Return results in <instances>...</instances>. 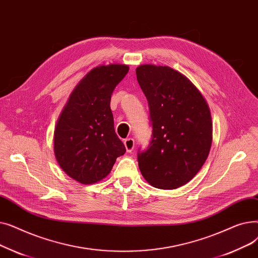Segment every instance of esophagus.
<instances>
[{
	"label": "esophagus",
	"instance_id": "esophagus-1",
	"mask_svg": "<svg viewBox=\"0 0 258 258\" xmlns=\"http://www.w3.org/2000/svg\"><path fill=\"white\" fill-rule=\"evenodd\" d=\"M124 146L126 148V152L127 153H132V151L134 150V146H135V141L132 138L125 139L124 140Z\"/></svg>",
	"mask_w": 258,
	"mask_h": 258
}]
</instances>
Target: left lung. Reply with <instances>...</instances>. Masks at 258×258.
Wrapping results in <instances>:
<instances>
[{
    "instance_id": "8db88e82",
    "label": "left lung",
    "mask_w": 258,
    "mask_h": 258,
    "mask_svg": "<svg viewBox=\"0 0 258 258\" xmlns=\"http://www.w3.org/2000/svg\"><path fill=\"white\" fill-rule=\"evenodd\" d=\"M136 74L153 125L151 144L138 154L140 171L156 188H179L208 158L212 143L208 103L190 80L170 67L141 64Z\"/></svg>"
}]
</instances>
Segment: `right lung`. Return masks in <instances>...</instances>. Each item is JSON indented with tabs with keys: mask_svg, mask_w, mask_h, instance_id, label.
<instances>
[{
	"mask_svg": "<svg viewBox=\"0 0 258 258\" xmlns=\"http://www.w3.org/2000/svg\"><path fill=\"white\" fill-rule=\"evenodd\" d=\"M128 69L120 63L94 68L75 87L58 117L54 155L66 174L80 184L104 179L125 153L115 133L110 103Z\"/></svg>",
	"mask_w": 258,
	"mask_h": 258,
	"instance_id": "obj_1",
	"label": "right lung"
}]
</instances>
